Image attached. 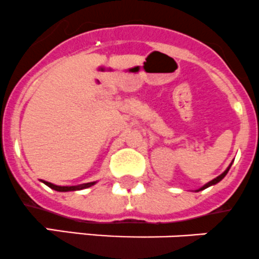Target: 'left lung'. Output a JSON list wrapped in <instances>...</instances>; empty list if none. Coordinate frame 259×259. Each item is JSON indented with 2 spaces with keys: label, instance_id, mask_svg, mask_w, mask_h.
<instances>
[{
  "label": "left lung",
  "instance_id": "obj_1",
  "mask_svg": "<svg viewBox=\"0 0 259 259\" xmlns=\"http://www.w3.org/2000/svg\"><path fill=\"white\" fill-rule=\"evenodd\" d=\"M230 167H232V164H230V165H229V167H228V168H227V169H225V170H224V172H223V173H222V175H220V176H218V177H217V178H214V180H211V181H210V182H207V183H206V185H204V186H202V187H201V188H199V190H197V191H201V190H205V188L210 187V186H212V185H217V183H218V182H220V181H222V180H223V178H224V177H225V176H227L228 170H229V169H230Z\"/></svg>",
  "mask_w": 259,
  "mask_h": 259
}]
</instances>
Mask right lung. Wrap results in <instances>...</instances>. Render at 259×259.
<instances>
[{"label": "right lung", "instance_id": "1", "mask_svg": "<svg viewBox=\"0 0 259 259\" xmlns=\"http://www.w3.org/2000/svg\"><path fill=\"white\" fill-rule=\"evenodd\" d=\"M47 186H49L50 188L55 191H59V192H68V191H78V190H83V188H89L91 186H94L96 182H89V183H82V185H77V186H57L53 185V183L47 182V181H42Z\"/></svg>", "mask_w": 259, "mask_h": 259}]
</instances>
